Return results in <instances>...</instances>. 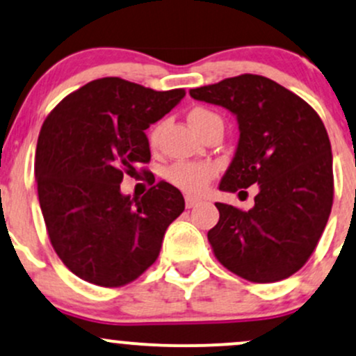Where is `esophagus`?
Wrapping results in <instances>:
<instances>
[{
  "mask_svg": "<svg viewBox=\"0 0 356 356\" xmlns=\"http://www.w3.org/2000/svg\"><path fill=\"white\" fill-rule=\"evenodd\" d=\"M197 203H200L198 198H193V197H186V198H185L186 209H193V207L197 205Z\"/></svg>",
  "mask_w": 356,
  "mask_h": 356,
  "instance_id": "1",
  "label": "esophagus"
}]
</instances>
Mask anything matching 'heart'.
Returning <instances> with one entry per match:
<instances>
[{"instance_id":"heart-1","label":"heart","mask_w":356,"mask_h":356,"mask_svg":"<svg viewBox=\"0 0 356 356\" xmlns=\"http://www.w3.org/2000/svg\"><path fill=\"white\" fill-rule=\"evenodd\" d=\"M217 118L210 111L203 109V107H195L193 111L188 114V119L191 126L197 129V133L202 129V126L205 124L210 119ZM158 139V127L153 129V133L149 134V143L151 145H156ZM217 175V166L213 163H191V161H178L175 165H171L166 170L165 177L175 188L185 191L188 195H200L207 190L211 178Z\"/></svg>"}]
</instances>
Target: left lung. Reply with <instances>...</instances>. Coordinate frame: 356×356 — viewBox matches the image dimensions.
<instances>
[{
	"mask_svg": "<svg viewBox=\"0 0 356 356\" xmlns=\"http://www.w3.org/2000/svg\"><path fill=\"white\" fill-rule=\"evenodd\" d=\"M190 95L237 119V149L218 190L241 195L259 186L249 211L215 203L220 218L209 230L215 257L247 281L289 277L313 254L333 205L325 124L309 104L262 75L225 79Z\"/></svg>",
	"mask_w": 356,
	"mask_h": 356,
	"instance_id": "8db88e82",
	"label": "left lung"
}]
</instances>
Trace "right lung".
Returning a JSON list of instances; mask_svg holds the SVG:
<instances>
[{
    "instance_id": "1",
    "label": "right lung",
    "mask_w": 356,
    "mask_h": 356,
    "mask_svg": "<svg viewBox=\"0 0 356 356\" xmlns=\"http://www.w3.org/2000/svg\"><path fill=\"white\" fill-rule=\"evenodd\" d=\"M183 97V89L106 77L67 95L43 122L35 154L40 209L55 252L83 281H134L185 210L183 195L166 181L141 198L121 191L124 173L133 177L138 163L151 159L145 131Z\"/></svg>"
}]
</instances>
